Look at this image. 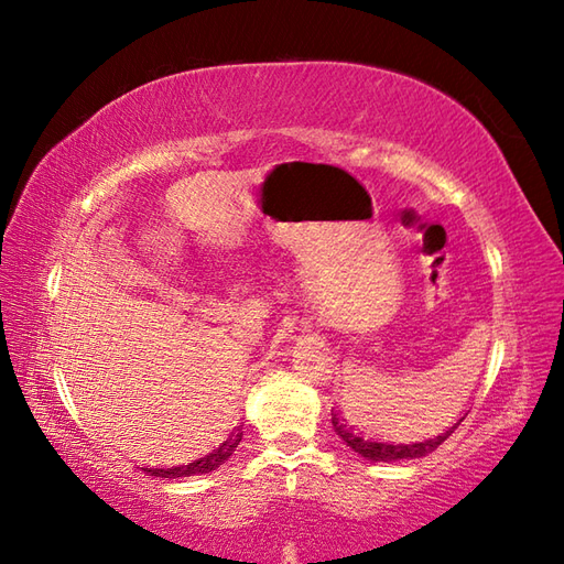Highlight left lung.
<instances>
[{
  "label": "left lung",
  "mask_w": 564,
  "mask_h": 564,
  "mask_svg": "<svg viewBox=\"0 0 564 564\" xmlns=\"http://www.w3.org/2000/svg\"><path fill=\"white\" fill-rule=\"evenodd\" d=\"M460 424V422H458ZM455 424V426H458ZM332 426L337 431V436L349 446L354 453L361 455V458L370 463H394V460H412V458H424L431 451H436L443 441H446L453 429L451 426L446 434L426 438V441H388V438H373L368 436L366 431L354 426L349 419L339 416L337 412L332 414Z\"/></svg>",
  "instance_id": "1"
}]
</instances>
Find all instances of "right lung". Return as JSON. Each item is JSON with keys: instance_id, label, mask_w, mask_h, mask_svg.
<instances>
[{"instance_id": "add662e5", "label": "right lung", "mask_w": 564, "mask_h": 564, "mask_svg": "<svg viewBox=\"0 0 564 564\" xmlns=\"http://www.w3.org/2000/svg\"><path fill=\"white\" fill-rule=\"evenodd\" d=\"M242 441V434H237L232 438H227L220 448H215L213 453H208L206 458H198L188 465H176V467H142V470L154 475V477H170V480H176V477H191V475H206L210 470H218V467L230 458L235 453V448Z\"/></svg>"}]
</instances>
